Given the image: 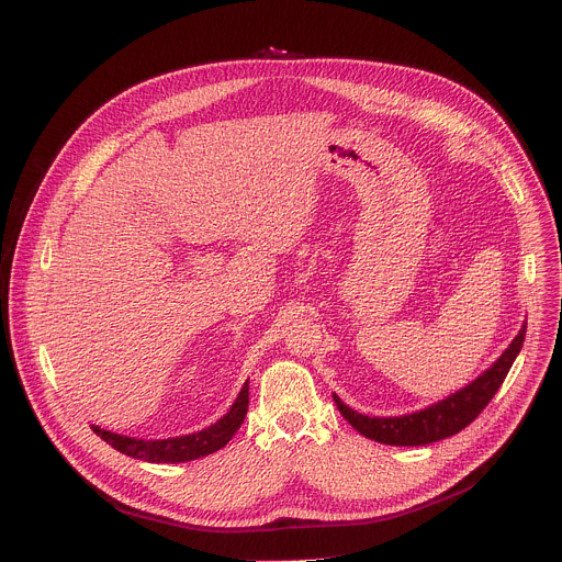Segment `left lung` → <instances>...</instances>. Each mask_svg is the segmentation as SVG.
Returning a JSON list of instances; mask_svg holds the SVG:
<instances>
[{"label": "left lung", "instance_id": "1", "mask_svg": "<svg viewBox=\"0 0 562 562\" xmlns=\"http://www.w3.org/2000/svg\"><path fill=\"white\" fill-rule=\"evenodd\" d=\"M525 328H527V322H522L512 344L496 357V361L490 363V368L481 372L476 380H472L468 386L459 389L457 393H450L448 397L439 400L432 406H426L422 411L400 415V417H368L348 408L333 393L337 411L359 435L378 443L428 446V443L448 439L461 432L465 426H470L481 415V411L490 404V400L496 395L503 380L507 378L514 359L522 348Z\"/></svg>", "mask_w": 562, "mask_h": 562}]
</instances>
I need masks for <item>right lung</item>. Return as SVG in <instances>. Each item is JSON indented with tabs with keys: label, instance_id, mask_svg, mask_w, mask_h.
Here are the masks:
<instances>
[{
	"label": "right lung",
	"instance_id": "obj_1",
	"mask_svg": "<svg viewBox=\"0 0 562 562\" xmlns=\"http://www.w3.org/2000/svg\"><path fill=\"white\" fill-rule=\"evenodd\" d=\"M247 406H249V382H245L232 408L216 424L192 435H180L169 439H136V437L101 430L99 426H90V428L108 446H112L114 450L132 459H140L147 463H184L225 448L243 426L247 417Z\"/></svg>",
	"mask_w": 562,
	"mask_h": 562
}]
</instances>
